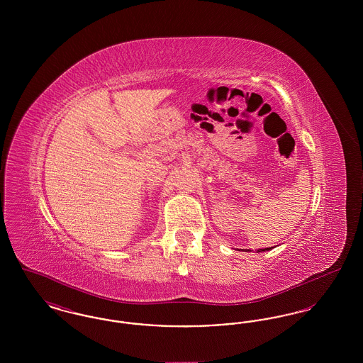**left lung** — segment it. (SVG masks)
I'll list each match as a JSON object with an SVG mask.
<instances>
[{"mask_svg": "<svg viewBox=\"0 0 363 363\" xmlns=\"http://www.w3.org/2000/svg\"><path fill=\"white\" fill-rule=\"evenodd\" d=\"M271 249H274V247H265V249H259L257 250V253H259V252H267V250H271ZM246 250V249H245ZM246 252H249V250H246Z\"/></svg>", "mask_w": 363, "mask_h": 363, "instance_id": "1", "label": "left lung"}]
</instances>
